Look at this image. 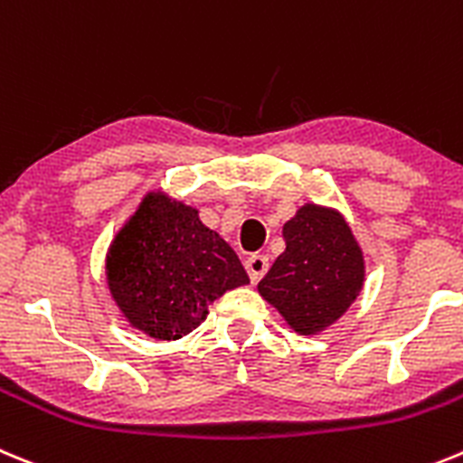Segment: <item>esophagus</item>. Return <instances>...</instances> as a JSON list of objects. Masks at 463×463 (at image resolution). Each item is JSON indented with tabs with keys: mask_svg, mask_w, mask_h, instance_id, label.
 I'll use <instances>...</instances> for the list:
<instances>
[{
	"mask_svg": "<svg viewBox=\"0 0 463 463\" xmlns=\"http://www.w3.org/2000/svg\"><path fill=\"white\" fill-rule=\"evenodd\" d=\"M244 265H247L249 279H251L253 283H258L262 277H265V272H268L269 260L265 256H260V253H256V256L247 258V262H244Z\"/></svg>",
	"mask_w": 463,
	"mask_h": 463,
	"instance_id": "1",
	"label": "esophagus"
}]
</instances>
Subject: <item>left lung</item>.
I'll use <instances>...</instances> for the list:
<instances>
[{
  "mask_svg": "<svg viewBox=\"0 0 463 463\" xmlns=\"http://www.w3.org/2000/svg\"><path fill=\"white\" fill-rule=\"evenodd\" d=\"M286 251L258 283V293L290 330L314 336L348 311L364 286V253L339 210L304 203L283 223Z\"/></svg>",
  "mask_w": 463,
  "mask_h": 463,
  "instance_id": "1",
  "label": "left lung"
}]
</instances>
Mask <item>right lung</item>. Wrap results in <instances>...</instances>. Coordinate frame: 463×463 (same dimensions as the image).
<instances>
[{
	"label": "right lung",
	"mask_w": 463,
	"mask_h": 463,
	"mask_svg": "<svg viewBox=\"0 0 463 463\" xmlns=\"http://www.w3.org/2000/svg\"><path fill=\"white\" fill-rule=\"evenodd\" d=\"M106 283L133 330L175 341L195 330L226 290L247 286L249 274L195 207L152 189L112 237Z\"/></svg>",
	"instance_id": "add662e5"
}]
</instances>
